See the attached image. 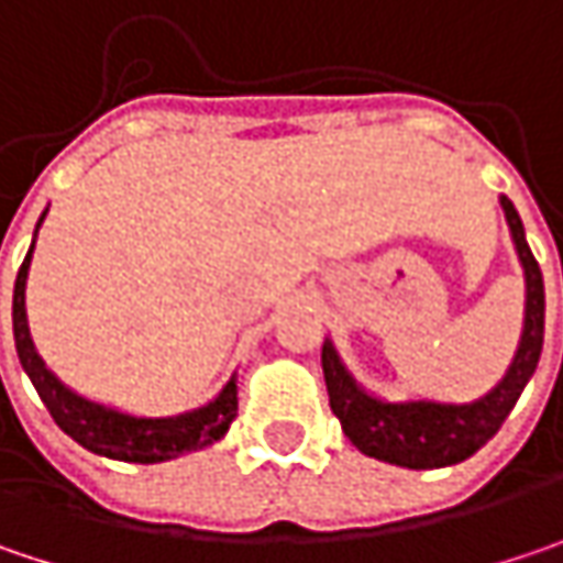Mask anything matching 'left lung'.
Segmentation results:
<instances>
[{
    "instance_id": "obj_1",
    "label": "left lung",
    "mask_w": 563,
    "mask_h": 563,
    "mask_svg": "<svg viewBox=\"0 0 563 563\" xmlns=\"http://www.w3.org/2000/svg\"><path fill=\"white\" fill-rule=\"evenodd\" d=\"M500 203L510 222L516 254L526 271V331L510 373L475 405H433V401L385 405L363 395L347 376V369L341 366L334 347L324 344L321 366H324L331 411L338 413L347 440L360 452L405 468H446L455 462H465L504 427L526 382L532 379L542 356V334H545V283L539 261L526 245L522 219L507 197H500Z\"/></svg>"
}]
</instances>
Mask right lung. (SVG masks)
<instances>
[{
	"label": "right lung",
	"mask_w": 563,
	"mask_h": 563,
	"mask_svg": "<svg viewBox=\"0 0 563 563\" xmlns=\"http://www.w3.org/2000/svg\"><path fill=\"white\" fill-rule=\"evenodd\" d=\"M44 222V216H41ZM27 264H31V251L21 261V271L15 277V299H12V328H15V347L18 360L24 366V373L31 376L41 401L47 405V411L56 420V427L63 433H69L79 446L108 459H120V462H165L175 459L190 449H203L216 443L229 423L235 420L239 411V388L235 379L219 391V398L210 401L200 411L181 413V417H158V420H146V417H126V413L108 411L101 405H91L79 395H73L63 382L53 376L44 366V360L37 356V350L31 344L27 334V318H24V280H27Z\"/></svg>",
	"instance_id": "obj_1"
}]
</instances>
